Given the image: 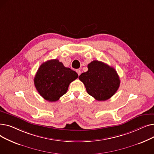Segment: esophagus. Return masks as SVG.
Masks as SVG:
<instances>
[{"instance_id": "esophagus-1", "label": "esophagus", "mask_w": 154, "mask_h": 154, "mask_svg": "<svg viewBox=\"0 0 154 154\" xmlns=\"http://www.w3.org/2000/svg\"><path fill=\"white\" fill-rule=\"evenodd\" d=\"M76 72H77V73L79 75H80V74H81V70H80V69H77V70H76Z\"/></svg>"}]
</instances>
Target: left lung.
Returning <instances> with one entry per match:
<instances>
[{
  "mask_svg": "<svg viewBox=\"0 0 154 154\" xmlns=\"http://www.w3.org/2000/svg\"><path fill=\"white\" fill-rule=\"evenodd\" d=\"M88 70L79 77L87 93L99 101L108 100L120 86V79L116 70L107 64L94 60L87 66Z\"/></svg>",
  "mask_w": 154,
  "mask_h": 154,
  "instance_id": "obj_1",
  "label": "left lung"
}]
</instances>
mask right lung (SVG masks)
Segmentation results:
<instances>
[{
	"label": "right lung",
	"mask_w": 154,
	"mask_h": 154,
	"mask_svg": "<svg viewBox=\"0 0 154 154\" xmlns=\"http://www.w3.org/2000/svg\"><path fill=\"white\" fill-rule=\"evenodd\" d=\"M78 76L76 72L64 67L59 60L52 59L41 64L34 82L38 92L44 99L55 102L67 92L69 84Z\"/></svg>",
	"instance_id": "right-lung-1"
}]
</instances>
